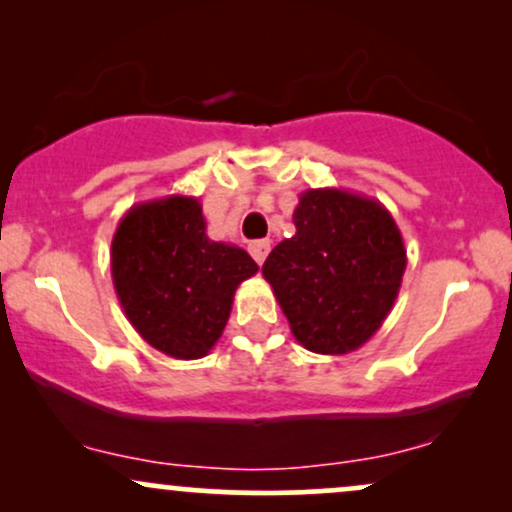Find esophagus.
Returning <instances> with one entry per match:
<instances>
[{
  "instance_id": "obj_1",
  "label": "esophagus",
  "mask_w": 512,
  "mask_h": 512,
  "mask_svg": "<svg viewBox=\"0 0 512 512\" xmlns=\"http://www.w3.org/2000/svg\"><path fill=\"white\" fill-rule=\"evenodd\" d=\"M250 255L255 257L257 264H262L269 255V240H255V243H250Z\"/></svg>"
}]
</instances>
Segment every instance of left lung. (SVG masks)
I'll return each instance as SVG.
<instances>
[{
    "label": "left lung",
    "mask_w": 512,
    "mask_h": 512,
    "mask_svg": "<svg viewBox=\"0 0 512 512\" xmlns=\"http://www.w3.org/2000/svg\"><path fill=\"white\" fill-rule=\"evenodd\" d=\"M296 236L262 264L296 342L325 356L361 349L383 327L402 286L407 250L395 219L358 192L305 190Z\"/></svg>",
    "instance_id": "1"
}]
</instances>
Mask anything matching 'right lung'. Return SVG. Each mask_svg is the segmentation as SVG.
Here are the masks:
<instances>
[{
  "instance_id": "obj_1",
  "label": "right lung",
  "mask_w": 512,
  "mask_h": 512,
  "mask_svg": "<svg viewBox=\"0 0 512 512\" xmlns=\"http://www.w3.org/2000/svg\"><path fill=\"white\" fill-rule=\"evenodd\" d=\"M257 264L243 248L207 236L197 197L134 204L117 223L110 272L117 301L146 344L195 361L219 342L233 296Z\"/></svg>"
}]
</instances>
